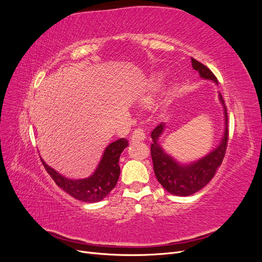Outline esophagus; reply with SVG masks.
Here are the masks:
<instances>
[{"instance_id":"esophagus-1","label":"esophagus","mask_w":262,"mask_h":262,"mask_svg":"<svg viewBox=\"0 0 262 262\" xmlns=\"http://www.w3.org/2000/svg\"><path fill=\"white\" fill-rule=\"evenodd\" d=\"M144 139H145V133H144L143 130H141V129H136L131 134V141L132 142H134V141H142V140H144Z\"/></svg>"}]
</instances>
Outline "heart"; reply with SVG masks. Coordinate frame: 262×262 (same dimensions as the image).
<instances>
[{
    "mask_svg": "<svg viewBox=\"0 0 262 262\" xmlns=\"http://www.w3.org/2000/svg\"><path fill=\"white\" fill-rule=\"evenodd\" d=\"M161 82H162V76H157L155 80L153 81V83H152V85H150V89L152 90H156L158 86L161 85Z\"/></svg>",
    "mask_w": 262,
    "mask_h": 262,
    "instance_id": "b5f03b06",
    "label": "heart"
}]
</instances>
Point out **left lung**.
I'll return each instance as SVG.
<instances>
[{
    "mask_svg": "<svg viewBox=\"0 0 262 262\" xmlns=\"http://www.w3.org/2000/svg\"><path fill=\"white\" fill-rule=\"evenodd\" d=\"M191 63L192 68L199 72L202 78L213 81L217 84L216 77L211 72L210 69L193 58H191ZM219 98L224 109V134L220 141V144L211 150L209 154L199 158L198 161L181 164L165 152V149L160 144V138L166 128L165 122L158 124L150 133V138L153 140V143L150 145V155H152L153 160L155 176L158 182L169 193L179 196H187L199 191L209 184V181L215 175L220 165L223 162L228 140L227 113L221 94H219Z\"/></svg>",
    "mask_w": 262,
    "mask_h": 262,
    "instance_id": "obj_1",
    "label": "left lung"
}]
</instances>
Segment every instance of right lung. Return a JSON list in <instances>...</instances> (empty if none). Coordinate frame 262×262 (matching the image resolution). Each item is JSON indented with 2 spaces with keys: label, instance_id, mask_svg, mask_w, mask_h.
I'll use <instances>...</instances> for the list:
<instances>
[{
  "label": "right lung",
  "instance_id": "add662e5",
  "mask_svg": "<svg viewBox=\"0 0 262 262\" xmlns=\"http://www.w3.org/2000/svg\"><path fill=\"white\" fill-rule=\"evenodd\" d=\"M128 145V140L123 138L110 143L105 148L101 160L93 175L84 179L67 178L51 168L49 165H47L42 158L41 162L55 184L67 193L80 201L94 203L104 199L116 187L119 176H120L119 158Z\"/></svg>",
  "mask_w": 262,
  "mask_h": 262
}]
</instances>
